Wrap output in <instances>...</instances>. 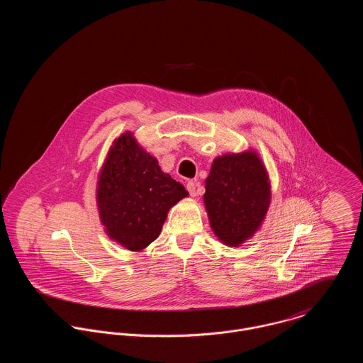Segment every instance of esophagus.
I'll return each instance as SVG.
<instances>
[{
	"label": "esophagus",
	"instance_id": "34e87169",
	"mask_svg": "<svg viewBox=\"0 0 363 363\" xmlns=\"http://www.w3.org/2000/svg\"><path fill=\"white\" fill-rule=\"evenodd\" d=\"M186 189H187V191L190 193V196L191 197H196L197 196V184L194 183V182H187V184H186Z\"/></svg>",
	"mask_w": 363,
	"mask_h": 363
}]
</instances>
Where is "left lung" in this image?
<instances>
[{
  "mask_svg": "<svg viewBox=\"0 0 363 363\" xmlns=\"http://www.w3.org/2000/svg\"><path fill=\"white\" fill-rule=\"evenodd\" d=\"M271 200L267 170L256 152L218 156L206 180L204 204L213 233L239 246L259 229Z\"/></svg>",
  "mask_w": 363,
  "mask_h": 363,
  "instance_id": "8db88e82",
  "label": "left lung"
}]
</instances>
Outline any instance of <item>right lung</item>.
Returning a JSON list of instances; mask_svg holds the SVG:
<instances>
[{"label": "right lung", "mask_w": 363, "mask_h": 363, "mask_svg": "<svg viewBox=\"0 0 363 363\" xmlns=\"http://www.w3.org/2000/svg\"><path fill=\"white\" fill-rule=\"evenodd\" d=\"M182 183L163 173L131 133L117 138L98 182V207L106 233L128 250L140 252L162 230L170 207L187 197Z\"/></svg>", "instance_id": "1"}]
</instances>
